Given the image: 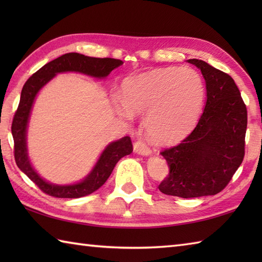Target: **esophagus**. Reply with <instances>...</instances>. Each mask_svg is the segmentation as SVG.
<instances>
[{
    "label": "esophagus",
    "instance_id": "34e87169",
    "mask_svg": "<svg viewBox=\"0 0 262 262\" xmlns=\"http://www.w3.org/2000/svg\"><path fill=\"white\" fill-rule=\"evenodd\" d=\"M134 151L141 155H149L152 153L151 148L147 146V144L142 141V140H137L134 143Z\"/></svg>",
    "mask_w": 262,
    "mask_h": 262
}]
</instances>
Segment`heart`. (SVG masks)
<instances>
[{
  "label": "heart",
  "instance_id": "1",
  "mask_svg": "<svg viewBox=\"0 0 262 262\" xmlns=\"http://www.w3.org/2000/svg\"><path fill=\"white\" fill-rule=\"evenodd\" d=\"M203 99V80L196 71L164 69L127 79L122 84V101L114 97L113 105L126 120L133 114L145 112L143 125L147 134L159 142H171L190 129Z\"/></svg>",
  "mask_w": 262,
  "mask_h": 262
}]
</instances>
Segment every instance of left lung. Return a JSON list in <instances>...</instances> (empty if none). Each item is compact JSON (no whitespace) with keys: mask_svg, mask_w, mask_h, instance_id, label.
I'll return each mask as SVG.
<instances>
[{"mask_svg":"<svg viewBox=\"0 0 262 262\" xmlns=\"http://www.w3.org/2000/svg\"><path fill=\"white\" fill-rule=\"evenodd\" d=\"M202 71L207 101L194 129L180 144L161 152L169 174L161 192L181 198L210 196L229 185L246 147L247 107L232 77L202 59H188Z\"/></svg>","mask_w":262,"mask_h":262,"instance_id":"1","label":"left lung"}]
</instances>
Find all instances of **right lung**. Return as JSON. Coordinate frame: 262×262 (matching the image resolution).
<instances>
[{"instance_id":"add662e5","label":"right lung","mask_w":262,"mask_h":262,"mask_svg":"<svg viewBox=\"0 0 262 262\" xmlns=\"http://www.w3.org/2000/svg\"><path fill=\"white\" fill-rule=\"evenodd\" d=\"M122 64V60L115 58H96L84 56L82 54L69 53L43 65L25 83L21 91L20 102L16 109L11 130L14 141V159L18 168L33 181L41 191L56 198H79L90 194L107 181L118 161L133 152V144L129 136L113 142L105 147L101 157L94 165L91 173L84 180L70 186L52 185L38 176L33 170L27 153V126L38 91L51 81L57 73L62 72H80L94 77H105L116 68Z\"/></svg>"}]
</instances>
